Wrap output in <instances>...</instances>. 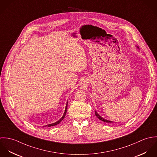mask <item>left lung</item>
I'll return each mask as SVG.
<instances>
[{
	"label": "left lung",
	"instance_id": "1",
	"mask_svg": "<svg viewBox=\"0 0 157 157\" xmlns=\"http://www.w3.org/2000/svg\"><path fill=\"white\" fill-rule=\"evenodd\" d=\"M137 48H138V47L137 46ZM95 113L96 116L97 117V118H98L99 120H100L101 121H103L106 122V123H113L112 121H109V120H106V119H104L103 118H102V117H101L97 112H96V111H95Z\"/></svg>",
	"mask_w": 157,
	"mask_h": 157
}]
</instances>
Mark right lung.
<instances>
[{
	"instance_id": "right-lung-1",
	"label": "right lung",
	"mask_w": 157,
	"mask_h": 157,
	"mask_svg": "<svg viewBox=\"0 0 157 157\" xmlns=\"http://www.w3.org/2000/svg\"><path fill=\"white\" fill-rule=\"evenodd\" d=\"M67 105H66V108H65V112H64V113H63V116H62V117L59 120H58L57 121H56V122H55V123H52V124H48V125H46L45 126H48V127H51V126H56V125H57V124H58L59 123H60V122H61L62 121V120L64 118V117H65V115H66V113H67Z\"/></svg>"
}]
</instances>
